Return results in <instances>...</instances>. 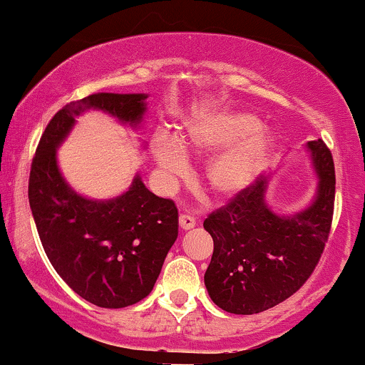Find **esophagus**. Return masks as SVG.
Here are the masks:
<instances>
[{"mask_svg":"<svg viewBox=\"0 0 365 365\" xmlns=\"http://www.w3.org/2000/svg\"><path fill=\"white\" fill-rule=\"evenodd\" d=\"M195 224H196L195 217H191V215H187V214L179 215V226H181V229H184V231H186V229L195 227Z\"/></svg>","mask_w":365,"mask_h":365,"instance_id":"esophagus-1","label":"esophagus"}]
</instances>
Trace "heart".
Returning <instances> with one entry per match:
<instances>
[{
  "instance_id": "heart-1",
  "label": "heart",
  "mask_w": 365,
  "mask_h": 365,
  "mask_svg": "<svg viewBox=\"0 0 365 365\" xmlns=\"http://www.w3.org/2000/svg\"><path fill=\"white\" fill-rule=\"evenodd\" d=\"M260 128L259 118L250 113H217L193 122L186 138L175 145L162 138L153 143V155L167 178L175 179L186 169L182 153H215L217 157L207 169V184L212 193L231 196L243 190L260 169L269 151V138Z\"/></svg>"
}]
</instances>
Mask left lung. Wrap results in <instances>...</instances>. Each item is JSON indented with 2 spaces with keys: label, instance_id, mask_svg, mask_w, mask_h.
<instances>
[{
  "label": "left lung",
  "instance_id": "left-lung-1",
  "mask_svg": "<svg viewBox=\"0 0 365 365\" xmlns=\"http://www.w3.org/2000/svg\"><path fill=\"white\" fill-rule=\"evenodd\" d=\"M319 174L317 196L300 214L281 217L264 202L257 178L208 214L203 227L214 240L205 286L217 307L231 314H259L297 293L312 276L329 237L336 175L331 150L310 141Z\"/></svg>",
  "mask_w": 365,
  "mask_h": 365
}]
</instances>
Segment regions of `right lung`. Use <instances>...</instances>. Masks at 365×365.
<instances>
[{"instance_id":"1","label":"right lung","mask_w":365,"mask_h":365,"mask_svg":"<svg viewBox=\"0 0 365 365\" xmlns=\"http://www.w3.org/2000/svg\"><path fill=\"white\" fill-rule=\"evenodd\" d=\"M145 100V94L98 93L71 101L48 122L31 163L29 203L44 252L73 292L103 309L134 305L151 293L178 237V208L139 178L118 198L86 200L63 181L55 150L86 108L138 124Z\"/></svg>"}]
</instances>
